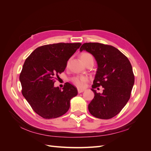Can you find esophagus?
Listing matches in <instances>:
<instances>
[{"label":"esophagus","instance_id":"obj_1","mask_svg":"<svg viewBox=\"0 0 151 151\" xmlns=\"http://www.w3.org/2000/svg\"><path fill=\"white\" fill-rule=\"evenodd\" d=\"M78 93H83V92H84V89H80V88H78Z\"/></svg>","mask_w":151,"mask_h":151}]
</instances>
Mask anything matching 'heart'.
<instances>
[{"label":"heart","mask_w":151,"mask_h":151,"mask_svg":"<svg viewBox=\"0 0 151 151\" xmlns=\"http://www.w3.org/2000/svg\"><path fill=\"white\" fill-rule=\"evenodd\" d=\"M90 58H93V56L89 53H83L81 55V60L84 63L86 60H89ZM88 80V77L86 76H76L74 77V78L72 79V82L74 83L76 85H77L79 88H83L84 86V84L86 82V81Z\"/></svg>","instance_id":"1"}]
</instances>
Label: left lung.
Instances as JSON below:
<instances>
[{
  "instance_id": "1",
  "label": "left lung",
  "mask_w": 151,
  "mask_h": 151,
  "mask_svg": "<svg viewBox=\"0 0 151 151\" xmlns=\"http://www.w3.org/2000/svg\"><path fill=\"white\" fill-rule=\"evenodd\" d=\"M93 55L97 63L92 90L94 97L88 105L93 116L109 119L116 116L129 101L134 84V75L128 58L120 50L110 45L99 43H86L80 52ZM101 85L102 93L94 89Z\"/></svg>"
}]
</instances>
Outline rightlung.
I'll list each match as a JSON object with an SVG mask.
<instances>
[{"label": "right lung", "mask_w": 151, "mask_h": 151, "mask_svg": "<svg viewBox=\"0 0 151 151\" xmlns=\"http://www.w3.org/2000/svg\"><path fill=\"white\" fill-rule=\"evenodd\" d=\"M81 43H59L35 50L26 59L20 74L22 94L33 110L50 119L68 110L72 98L77 95L75 86L67 83L62 89L54 86L53 77L65 70L67 63Z\"/></svg>", "instance_id": "add662e5"}]
</instances>
